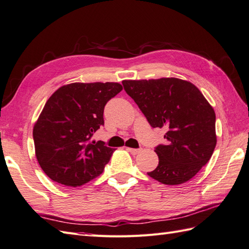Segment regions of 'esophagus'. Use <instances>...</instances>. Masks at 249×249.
I'll list each match as a JSON object with an SVG mask.
<instances>
[{
  "instance_id": "esophagus-1",
  "label": "esophagus",
  "mask_w": 249,
  "mask_h": 249,
  "mask_svg": "<svg viewBox=\"0 0 249 249\" xmlns=\"http://www.w3.org/2000/svg\"><path fill=\"white\" fill-rule=\"evenodd\" d=\"M127 150H128L131 155H138L140 151H141V149H136V148H127Z\"/></svg>"
}]
</instances>
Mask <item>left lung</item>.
Here are the masks:
<instances>
[{
    "label": "left lung",
    "instance_id": "8db88e82",
    "mask_svg": "<svg viewBox=\"0 0 249 249\" xmlns=\"http://www.w3.org/2000/svg\"><path fill=\"white\" fill-rule=\"evenodd\" d=\"M122 84L150 126L167 129L166 144L155 148L158 166L147 175L166 185L189 181L214 150L213 108L194 84L177 78L125 80Z\"/></svg>",
    "mask_w": 249,
    "mask_h": 249
}]
</instances>
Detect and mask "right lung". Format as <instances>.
<instances>
[{
	"mask_svg": "<svg viewBox=\"0 0 249 249\" xmlns=\"http://www.w3.org/2000/svg\"><path fill=\"white\" fill-rule=\"evenodd\" d=\"M119 83H71L48 99L34 127L36 160L53 181L78 187L103 173L113 148L91 141L104 125V107Z\"/></svg>",
	"mask_w": 249,
	"mask_h": 249,
	"instance_id": "add662e5",
	"label": "right lung"
}]
</instances>
